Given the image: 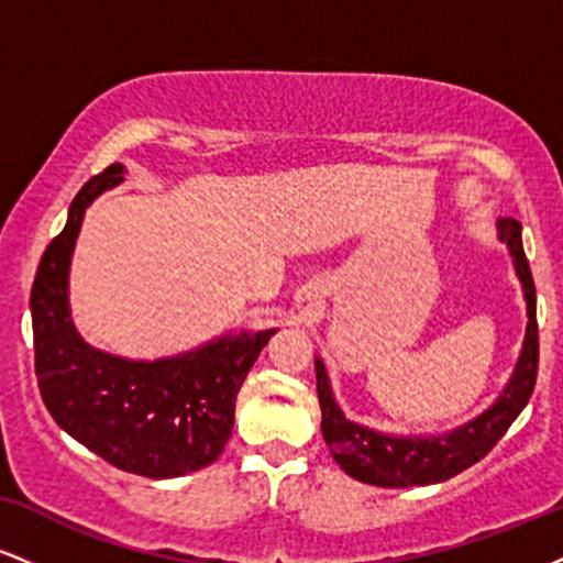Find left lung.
<instances>
[{
	"label": "left lung",
	"instance_id": "8db88e82",
	"mask_svg": "<svg viewBox=\"0 0 563 563\" xmlns=\"http://www.w3.org/2000/svg\"><path fill=\"white\" fill-rule=\"evenodd\" d=\"M497 228H500V241L508 245L516 273H519L521 286H525L529 325L525 352H521L514 378L487 412H482L479 418H474L463 429L444 437L399 439L378 434V431L365 429V426L346 421L344 412L335 405L331 386H328L325 365L314 360L318 399L322 410V437H325V444L331 448L335 463L357 482L399 489L450 479V476L479 463L500 442L510 423L519 418V412L525 410L529 397H532L540 363L538 296H534L532 269H529L525 245H521V224L516 219H500Z\"/></svg>",
	"mask_w": 563,
	"mask_h": 563
}]
</instances>
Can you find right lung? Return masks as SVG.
<instances>
[{"label": "right lung", "mask_w": 563, "mask_h": 563, "mask_svg": "<svg viewBox=\"0 0 563 563\" xmlns=\"http://www.w3.org/2000/svg\"><path fill=\"white\" fill-rule=\"evenodd\" d=\"M113 164L81 187L60 235L44 251L31 288L38 391L60 429L111 466L169 479L206 468L235 423V397L277 328L222 335L192 352L126 360L84 344L68 312V264L84 209L121 183Z\"/></svg>", "instance_id": "1"}]
</instances>
